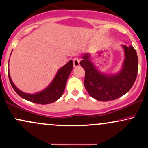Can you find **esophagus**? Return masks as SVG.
I'll return each instance as SVG.
<instances>
[{
    "label": "esophagus",
    "mask_w": 148,
    "mask_h": 148,
    "mask_svg": "<svg viewBox=\"0 0 148 148\" xmlns=\"http://www.w3.org/2000/svg\"><path fill=\"white\" fill-rule=\"evenodd\" d=\"M73 64H74V67H79L80 65V60L78 58H75L73 59Z\"/></svg>",
    "instance_id": "34e87169"
}]
</instances>
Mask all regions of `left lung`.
Masks as SVG:
<instances>
[{
  "instance_id": "1",
  "label": "left lung",
  "mask_w": 148,
  "mask_h": 148,
  "mask_svg": "<svg viewBox=\"0 0 148 148\" xmlns=\"http://www.w3.org/2000/svg\"><path fill=\"white\" fill-rule=\"evenodd\" d=\"M125 60L120 71L114 74H106L98 70L90 60V54L83 56L80 62L85 69L84 86L92 97L98 101L114 100L126 94L132 88L138 73V56L132 46L122 45Z\"/></svg>"
}]
</instances>
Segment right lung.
<instances>
[{
    "instance_id": "obj_1",
    "label": "right lung",
    "mask_w": 148,
    "mask_h": 148,
    "mask_svg": "<svg viewBox=\"0 0 148 148\" xmlns=\"http://www.w3.org/2000/svg\"><path fill=\"white\" fill-rule=\"evenodd\" d=\"M9 64V63H8ZM9 66V65H8ZM73 69L72 60H69L63 67L60 68L56 73L54 79H53L50 84L45 89L35 94H28L20 90L16 87L14 83L12 81L10 74L8 69V76H9L10 82L12 86L14 91L21 97L25 100L32 101L33 103H40V104H48L56 101L63 94L66 83L68 79L69 74Z\"/></svg>"
}]
</instances>
